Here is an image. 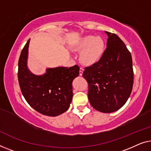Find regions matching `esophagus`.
<instances>
[{
  "label": "esophagus",
  "mask_w": 151,
  "mask_h": 151,
  "mask_svg": "<svg viewBox=\"0 0 151 151\" xmlns=\"http://www.w3.org/2000/svg\"><path fill=\"white\" fill-rule=\"evenodd\" d=\"M83 70H84V69H83V68H81V67L80 70H79V75H80V76H82V75H83Z\"/></svg>",
  "instance_id": "1"
}]
</instances>
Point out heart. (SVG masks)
Wrapping results in <instances>:
<instances>
[{"label": "heart", "mask_w": 151, "mask_h": 151, "mask_svg": "<svg viewBox=\"0 0 151 151\" xmlns=\"http://www.w3.org/2000/svg\"><path fill=\"white\" fill-rule=\"evenodd\" d=\"M78 52H82L81 60L86 65H92L101 59L105 50V42L101 37L87 35L81 38L73 46Z\"/></svg>", "instance_id": "b5f03b06"}]
</instances>
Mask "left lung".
Returning a JSON list of instances; mask_svg holds the SVG:
<instances>
[{"mask_svg": "<svg viewBox=\"0 0 151 151\" xmlns=\"http://www.w3.org/2000/svg\"><path fill=\"white\" fill-rule=\"evenodd\" d=\"M108 35L101 59L85 67L83 76L88 83V99L93 109L110 113L120 109L131 94L134 72L131 53L115 34Z\"/></svg>", "mask_w": 151, "mask_h": 151, "instance_id": "1", "label": "left lung"}]
</instances>
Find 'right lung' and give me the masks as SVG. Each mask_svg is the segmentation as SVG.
<instances>
[{
    "instance_id": "obj_1",
    "label": "right lung",
    "mask_w": 151,
    "mask_h": 151,
    "mask_svg": "<svg viewBox=\"0 0 151 151\" xmlns=\"http://www.w3.org/2000/svg\"><path fill=\"white\" fill-rule=\"evenodd\" d=\"M30 39L20 54L18 62V81L29 105L44 115L55 116L66 112L73 99L74 78L79 75V66L46 69L42 75L31 73L27 66Z\"/></svg>"
}]
</instances>
